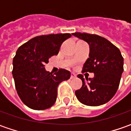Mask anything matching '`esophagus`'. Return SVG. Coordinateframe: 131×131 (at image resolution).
Returning <instances> with one entry per match:
<instances>
[{
    "label": "esophagus",
    "instance_id": "obj_1",
    "mask_svg": "<svg viewBox=\"0 0 131 131\" xmlns=\"http://www.w3.org/2000/svg\"><path fill=\"white\" fill-rule=\"evenodd\" d=\"M76 74L75 73H71V79H74V78H76Z\"/></svg>",
    "mask_w": 131,
    "mask_h": 131
}]
</instances>
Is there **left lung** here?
Returning <instances> with one entry per match:
<instances>
[{
  "instance_id": "8db88e82",
  "label": "left lung",
  "mask_w": 131,
  "mask_h": 131,
  "mask_svg": "<svg viewBox=\"0 0 131 131\" xmlns=\"http://www.w3.org/2000/svg\"><path fill=\"white\" fill-rule=\"evenodd\" d=\"M75 37L86 41L90 47L89 58L84 64L82 72L94 73L88 79L79 74L82 87L75 92L82 103L90 106L105 104L117 91L123 72V58L118 48L107 39L93 34L74 33Z\"/></svg>"
}]
</instances>
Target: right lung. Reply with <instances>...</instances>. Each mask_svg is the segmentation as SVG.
<instances>
[{"label": "right lung", "instance_id": "right-lung-1", "mask_svg": "<svg viewBox=\"0 0 131 131\" xmlns=\"http://www.w3.org/2000/svg\"><path fill=\"white\" fill-rule=\"evenodd\" d=\"M70 37V33L40 36L18 48L13 59V77L19 97L29 108L43 110L52 106L58 85L71 77L66 69L52 73L44 67L49 58L57 55L61 44Z\"/></svg>", "mask_w": 131, "mask_h": 131}]
</instances>
